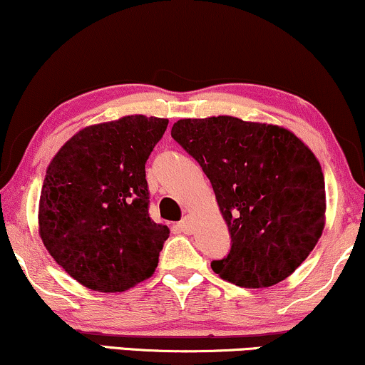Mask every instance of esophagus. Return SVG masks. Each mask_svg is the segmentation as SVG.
<instances>
[{
    "instance_id": "esophagus-1",
    "label": "esophagus",
    "mask_w": 365,
    "mask_h": 365,
    "mask_svg": "<svg viewBox=\"0 0 365 365\" xmlns=\"http://www.w3.org/2000/svg\"><path fill=\"white\" fill-rule=\"evenodd\" d=\"M178 230H179V232H182V233H191L192 228H191V222H190V218L184 217V218L181 220V222L178 223Z\"/></svg>"
}]
</instances>
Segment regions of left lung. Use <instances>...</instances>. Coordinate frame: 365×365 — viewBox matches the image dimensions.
Segmentation results:
<instances>
[{
  "instance_id": "8db88e82",
  "label": "left lung",
  "mask_w": 365,
  "mask_h": 365,
  "mask_svg": "<svg viewBox=\"0 0 365 365\" xmlns=\"http://www.w3.org/2000/svg\"><path fill=\"white\" fill-rule=\"evenodd\" d=\"M170 135L201 165L232 237L211 269L242 287L284 281L325 227L320 162L289 130L235 116L186 118Z\"/></svg>"
}]
</instances>
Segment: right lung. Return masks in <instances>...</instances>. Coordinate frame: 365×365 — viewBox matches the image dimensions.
<instances>
[{"instance_id": "obj_1", "label": "right lung", "mask_w": 365, "mask_h": 365, "mask_svg": "<svg viewBox=\"0 0 365 365\" xmlns=\"http://www.w3.org/2000/svg\"><path fill=\"white\" fill-rule=\"evenodd\" d=\"M169 120L132 115L81 130L45 174V249L93 291L121 292L154 274L169 228L148 215L145 162Z\"/></svg>"}]
</instances>
